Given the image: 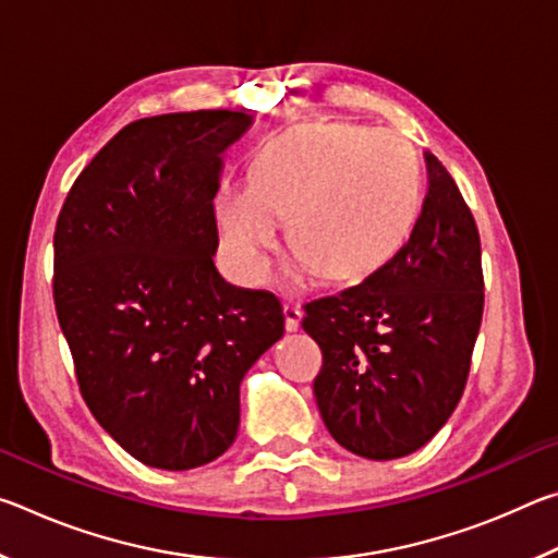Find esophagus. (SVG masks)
<instances>
[{
  "label": "esophagus",
  "instance_id": "esophagus-1",
  "mask_svg": "<svg viewBox=\"0 0 558 558\" xmlns=\"http://www.w3.org/2000/svg\"><path fill=\"white\" fill-rule=\"evenodd\" d=\"M282 315H286V329H288V332H298L300 319H302V310L298 305H286V307H282Z\"/></svg>",
  "mask_w": 558,
  "mask_h": 558
}]
</instances>
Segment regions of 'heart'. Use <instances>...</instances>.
<instances>
[{
	"label": "heart",
	"mask_w": 558,
	"mask_h": 558,
	"mask_svg": "<svg viewBox=\"0 0 558 558\" xmlns=\"http://www.w3.org/2000/svg\"><path fill=\"white\" fill-rule=\"evenodd\" d=\"M423 206L413 147L389 130L354 122H302L272 137L248 186L216 199L221 245L235 276L258 282L290 216L295 276L319 270L354 282L381 270L411 239Z\"/></svg>",
	"instance_id": "obj_1"
}]
</instances>
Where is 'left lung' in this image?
Instances as JSON below:
<instances>
[{
    "label": "left lung",
    "mask_w": 558,
    "mask_h": 558,
    "mask_svg": "<svg viewBox=\"0 0 558 558\" xmlns=\"http://www.w3.org/2000/svg\"><path fill=\"white\" fill-rule=\"evenodd\" d=\"M428 194L411 239L381 270L305 305L323 349L317 409L339 446L403 458L436 436L465 391L483 323L477 223L456 179L426 153Z\"/></svg>",
    "instance_id": "left-lung-1"
}]
</instances>
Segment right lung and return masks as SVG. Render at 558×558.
Instances as JSON below:
<instances>
[{
	"label": "right lung",
	"instance_id": "add662e5",
	"mask_svg": "<svg viewBox=\"0 0 558 558\" xmlns=\"http://www.w3.org/2000/svg\"><path fill=\"white\" fill-rule=\"evenodd\" d=\"M235 110L130 122L75 179L53 233V302L83 401L132 458L192 470L231 448L239 389L286 332L280 300L226 282L214 196Z\"/></svg>",
	"mask_w": 558,
	"mask_h": 558
}]
</instances>
